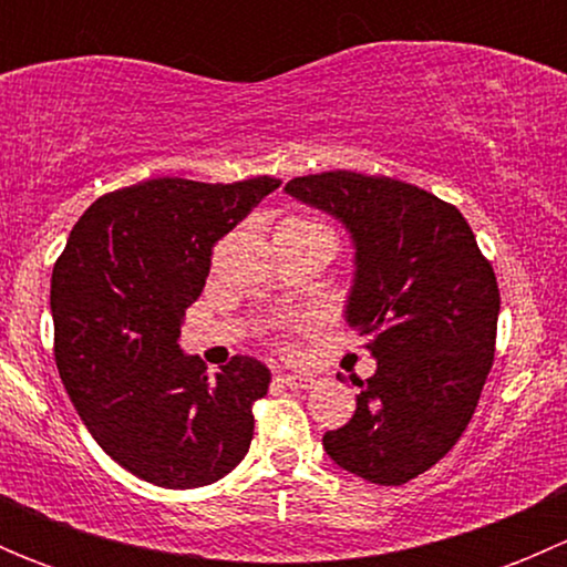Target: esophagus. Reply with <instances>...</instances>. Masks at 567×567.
<instances>
[{"label":"esophagus","mask_w":567,"mask_h":567,"mask_svg":"<svg viewBox=\"0 0 567 567\" xmlns=\"http://www.w3.org/2000/svg\"><path fill=\"white\" fill-rule=\"evenodd\" d=\"M277 384L288 386V390H312L316 379H312V375H299V373H279Z\"/></svg>","instance_id":"34e87169"}]
</instances>
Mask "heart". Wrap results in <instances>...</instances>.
Returning <instances> with one entry per match:
<instances>
[{"instance_id": "obj_1", "label": "heart", "mask_w": 567, "mask_h": 567, "mask_svg": "<svg viewBox=\"0 0 567 567\" xmlns=\"http://www.w3.org/2000/svg\"><path fill=\"white\" fill-rule=\"evenodd\" d=\"M285 225H293V227H312V230H326V227L316 225V221H305V219H290V221H285Z\"/></svg>"}]
</instances>
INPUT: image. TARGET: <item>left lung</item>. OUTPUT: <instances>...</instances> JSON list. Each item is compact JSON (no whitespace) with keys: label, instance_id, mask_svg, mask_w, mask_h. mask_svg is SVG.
<instances>
[{"label":"left lung","instance_id":"1","mask_svg":"<svg viewBox=\"0 0 567 567\" xmlns=\"http://www.w3.org/2000/svg\"><path fill=\"white\" fill-rule=\"evenodd\" d=\"M285 194L346 227V323L375 359L351 420L326 431V455L370 483H409L453 450L477 409L499 318L494 268L461 210L411 183L337 169L293 177Z\"/></svg>","mask_w":567,"mask_h":567}]
</instances>
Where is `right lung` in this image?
<instances>
[{
	"instance_id": "right-lung-1",
	"label": "right lung",
	"mask_w": 567,
	"mask_h": 567,
	"mask_svg": "<svg viewBox=\"0 0 567 567\" xmlns=\"http://www.w3.org/2000/svg\"><path fill=\"white\" fill-rule=\"evenodd\" d=\"M156 177L95 199L51 274L54 359L95 442L125 472L162 488H199L249 453L251 403L271 370L233 357L210 379L181 348L210 251L274 192Z\"/></svg>"
}]
</instances>
